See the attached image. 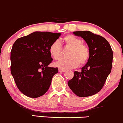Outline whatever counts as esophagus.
I'll list each match as a JSON object with an SVG mask.
<instances>
[{"instance_id": "esophagus-1", "label": "esophagus", "mask_w": 123, "mask_h": 123, "mask_svg": "<svg viewBox=\"0 0 123 123\" xmlns=\"http://www.w3.org/2000/svg\"><path fill=\"white\" fill-rule=\"evenodd\" d=\"M59 72H65L66 70H64V69H62V68H59Z\"/></svg>"}]
</instances>
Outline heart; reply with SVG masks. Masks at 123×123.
<instances>
[{
  "mask_svg": "<svg viewBox=\"0 0 123 123\" xmlns=\"http://www.w3.org/2000/svg\"><path fill=\"white\" fill-rule=\"evenodd\" d=\"M62 42L66 46L71 48L68 54L69 59L60 60L55 63V66L62 69H71L84 65L88 61L90 51L87 46L82 43V40L72 35H68L62 39ZM49 53L53 59L59 60L61 57L62 46L57 41L53 42L49 47Z\"/></svg>",
  "mask_w": 123,
  "mask_h": 123,
  "instance_id": "b5f03b06",
  "label": "heart"
}]
</instances>
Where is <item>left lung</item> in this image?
Instances as JSON below:
<instances>
[{"label":"left lung","mask_w":123,"mask_h":123,"mask_svg":"<svg viewBox=\"0 0 123 123\" xmlns=\"http://www.w3.org/2000/svg\"><path fill=\"white\" fill-rule=\"evenodd\" d=\"M81 37L88 46L90 57L81 72L75 71L68 82L72 92L79 97L93 96L100 92L111 70L113 50L105 38L90 31H74Z\"/></svg>","instance_id":"8db88e82"}]
</instances>
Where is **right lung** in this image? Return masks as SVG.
Wrapping results in <instances>:
<instances>
[{
    "instance_id": "add662e5",
    "label": "right lung",
    "mask_w": 123,
    "mask_h": 123,
    "mask_svg": "<svg viewBox=\"0 0 123 123\" xmlns=\"http://www.w3.org/2000/svg\"><path fill=\"white\" fill-rule=\"evenodd\" d=\"M60 33L35 31L16 40L10 52V71L19 90L25 96L37 98L49 88L57 67L48 65L53 59L49 47Z\"/></svg>"
}]
</instances>
